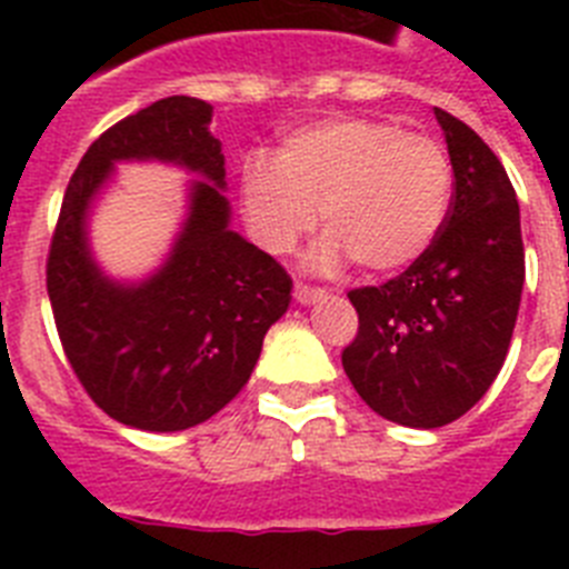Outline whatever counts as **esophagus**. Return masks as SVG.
Instances as JSON below:
<instances>
[{
	"label": "esophagus",
	"mask_w": 569,
	"mask_h": 569,
	"mask_svg": "<svg viewBox=\"0 0 569 569\" xmlns=\"http://www.w3.org/2000/svg\"><path fill=\"white\" fill-rule=\"evenodd\" d=\"M293 296H296V301H299V305H313V301H319V299H325V290L321 288H308V284H296V290H293Z\"/></svg>",
	"instance_id": "esophagus-1"
}]
</instances>
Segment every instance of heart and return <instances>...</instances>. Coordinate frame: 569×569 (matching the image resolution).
Returning a JSON list of instances; mask_svg holds the SVG:
<instances>
[{
  "label": "heart",
  "mask_w": 569,
  "mask_h": 569,
  "mask_svg": "<svg viewBox=\"0 0 569 569\" xmlns=\"http://www.w3.org/2000/svg\"><path fill=\"white\" fill-rule=\"evenodd\" d=\"M239 202L250 239L284 256L313 230L316 273L356 259L367 273L410 268L441 233L453 202V164L430 136L365 116H336L281 139L276 159L244 156Z\"/></svg>",
  "instance_id": "heart-1"
}]
</instances>
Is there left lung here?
<instances>
[{"label":"left lung","mask_w":569,"mask_h":569,"mask_svg":"<svg viewBox=\"0 0 569 569\" xmlns=\"http://www.w3.org/2000/svg\"><path fill=\"white\" fill-rule=\"evenodd\" d=\"M453 164L450 213L401 276L350 290L359 333L341 365L387 421L419 430L465 416L505 365L525 288L516 190L479 133L433 108Z\"/></svg>","instance_id":"left-lung-1"}]
</instances>
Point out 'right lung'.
<instances>
[{
  "label": "right lung",
  "mask_w": 569,
  "mask_h": 569,
  "mask_svg": "<svg viewBox=\"0 0 569 569\" xmlns=\"http://www.w3.org/2000/svg\"><path fill=\"white\" fill-rule=\"evenodd\" d=\"M213 104L168 97L128 116L82 156L50 241L48 296L73 373L110 419L176 433L216 416L248 385L293 281L230 228ZM170 163L196 174L171 250L139 280L110 277L89 244V216L116 163Z\"/></svg>",
  "instance_id": "add662e5"
}]
</instances>
